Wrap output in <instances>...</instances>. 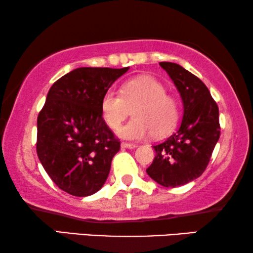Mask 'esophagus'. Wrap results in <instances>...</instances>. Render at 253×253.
I'll return each instance as SVG.
<instances>
[{"instance_id": "esophagus-1", "label": "esophagus", "mask_w": 253, "mask_h": 253, "mask_svg": "<svg viewBox=\"0 0 253 253\" xmlns=\"http://www.w3.org/2000/svg\"><path fill=\"white\" fill-rule=\"evenodd\" d=\"M121 146H122L123 148H134V147H137V145L136 144H131V143H126V141H122Z\"/></svg>"}]
</instances>
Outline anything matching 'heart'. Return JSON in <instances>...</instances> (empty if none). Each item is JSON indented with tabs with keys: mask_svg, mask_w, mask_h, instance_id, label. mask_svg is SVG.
Listing matches in <instances>:
<instances>
[{
	"mask_svg": "<svg viewBox=\"0 0 253 253\" xmlns=\"http://www.w3.org/2000/svg\"><path fill=\"white\" fill-rule=\"evenodd\" d=\"M102 119L110 129H117L132 110L133 119L117 131L120 137L140 140L153 133L165 136L179 119L178 101L167 94V87L150 76H141L123 84L120 93L108 89L100 102Z\"/></svg>",
	"mask_w": 253,
	"mask_h": 253,
	"instance_id": "obj_1",
	"label": "heart"
}]
</instances>
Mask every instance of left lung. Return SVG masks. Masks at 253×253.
I'll list each match as a JSON object with an SVG mask.
<instances>
[{"instance_id": "8db88e82", "label": "left lung", "mask_w": 253, "mask_h": 253, "mask_svg": "<svg viewBox=\"0 0 253 253\" xmlns=\"http://www.w3.org/2000/svg\"><path fill=\"white\" fill-rule=\"evenodd\" d=\"M160 65L182 96L184 115L177 132L153 146L155 158L146 172L162 186L176 188L205 171L220 138L219 107L197 76L171 62Z\"/></svg>"}]
</instances>
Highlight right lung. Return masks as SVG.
Returning <instances> with one entry per match:
<instances>
[{
    "label": "right lung",
    "instance_id": "1",
    "mask_svg": "<svg viewBox=\"0 0 253 253\" xmlns=\"http://www.w3.org/2000/svg\"><path fill=\"white\" fill-rule=\"evenodd\" d=\"M129 70L78 68L57 79L38 115L37 153L58 188L76 197L99 191L121 143L102 119L100 102Z\"/></svg>",
    "mask_w": 253,
    "mask_h": 253
}]
</instances>
